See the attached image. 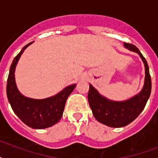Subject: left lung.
<instances>
[{
  "instance_id": "1",
  "label": "left lung",
  "mask_w": 158,
  "mask_h": 158,
  "mask_svg": "<svg viewBox=\"0 0 158 158\" xmlns=\"http://www.w3.org/2000/svg\"><path fill=\"white\" fill-rule=\"evenodd\" d=\"M126 49L139 55L145 68L144 84L141 91L125 101H113L106 98L92 84H89L88 100L94 117L98 122L113 128L124 127L134 121L144 109L149 98L152 82L147 60L135 45L124 43Z\"/></svg>"
}]
</instances>
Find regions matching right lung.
Wrapping results in <instances>:
<instances>
[{"instance_id":"add662e5","label":"right lung","mask_w":158,"mask_h":158,"mask_svg":"<svg viewBox=\"0 0 158 158\" xmlns=\"http://www.w3.org/2000/svg\"><path fill=\"white\" fill-rule=\"evenodd\" d=\"M32 43L23 47L20 52L15 57L7 79L6 94L9 102L16 115L30 128L41 130L51 127L60 120L67 98L74 91L76 84L65 87L54 96L44 99H34L23 96L16 85L15 72L21 55Z\"/></svg>"}]
</instances>
